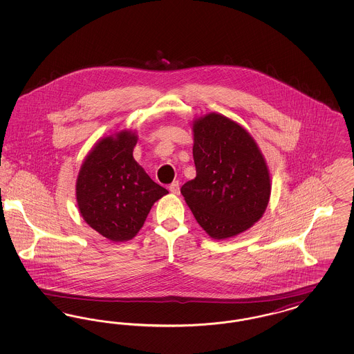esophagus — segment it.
<instances>
[{
  "label": "esophagus",
  "mask_w": 354,
  "mask_h": 354,
  "mask_svg": "<svg viewBox=\"0 0 354 354\" xmlns=\"http://www.w3.org/2000/svg\"><path fill=\"white\" fill-rule=\"evenodd\" d=\"M169 192L171 194H174V195H178L179 192H180V187H179V182L176 180V182H172L171 185H169Z\"/></svg>",
  "instance_id": "34e87169"
}]
</instances>
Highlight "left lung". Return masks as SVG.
<instances>
[{
  "mask_svg": "<svg viewBox=\"0 0 354 354\" xmlns=\"http://www.w3.org/2000/svg\"><path fill=\"white\" fill-rule=\"evenodd\" d=\"M192 133L196 176L180 192L208 236L240 235L261 219L270 203L264 155L241 124L218 113L194 119Z\"/></svg>",
  "mask_w": 354,
  "mask_h": 354,
  "instance_id": "left-lung-1",
  "label": "left lung"
}]
</instances>
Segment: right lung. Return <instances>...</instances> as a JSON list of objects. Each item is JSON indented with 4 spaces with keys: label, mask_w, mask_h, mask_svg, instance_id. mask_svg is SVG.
Segmentation results:
<instances>
[{
    "label": "right lung",
    "mask_w": 354,
    "mask_h": 354,
    "mask_svg": "<svg viewBox=\"0 0 354 354\" xmlns=\"http://www.w3.org/2000/svg\"><path fill=\"white\" fill-rule=\"evenodd\" d=\"M136 142L131 130L101 138L84 158L75 183L81 216L114 243L135 237L153 203L169 194L135 160Z\"/></svg>",
    "instance_id": "1"
}]
</instances>
